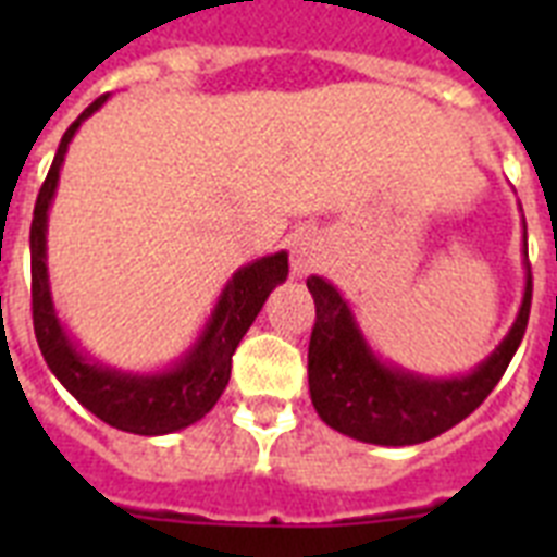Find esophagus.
<instances>
[{"label":"esophagus","mask_w":557,"mask_h":557,"mask_svg":"<svg viewBox=\"0 0 557 557\" xmlns=\"http://www.w3.org/2000/svg\"><path fill=\"white\" fill-rule=\"evenodd\" d=\"M288 248H292V274H295V277H304V274H309V271L314 269V262H318V253H314L312 239H309L306 234H297V236H292Z\"/></svg>","instance_id":"34e87169"}]
</instances>
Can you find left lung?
<instances>
[{"mask_svg":"<svg viewBox=\"0 0 557 557\" xmlns=\"http://www.w3.org/2000/svg\"><path fill=\"white\" fill-rule=\"evenodd\" d=\"M527 227V222H523ZM527 271H529V253ZM314 326L309 338V393L323 422L372 445H419L483 405L518 352L532 309V271L518 321L503 344L468 375L424 379L381 361L358 330L347 300L323 277H309Z\"/></svg>","mask_w":557,"mask_h":557,"instance_id":"1","label":"left lung"}]
</instances>
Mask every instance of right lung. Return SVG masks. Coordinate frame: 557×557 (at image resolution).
<instances>
[{"label": "right lung", "instance_id": "right-lung-1", "mask_svg": "<svg viewBox=\"0 0 557 557\" xmlns=\"http://www.w3.org/2000/svg\"><path fill=\"white\" fill-rule=\"evenodd\" d=\"M109 95H100L83 115L65 129L63 141L57 147L46 182L39 187L30 222V312H34V335L39 352L46 358L48 370L54 372L60 384L81 401L86 410L98 416L100 422L112 424L117 431L138 433V436H161V433L182 431L187 424L199 422L210 407L216 405L222 389L231 379V356L239 341L260 314L271 288L283 283L288 274V253L277 251L262 260H253L227 280L225 292L210 314L208 326L199 335L176 367L164 372H121L112 367L95 364L74 347L65 335L63 323L57 321L51 288H48L46 265V231L48 208L54 199L60 168H63L69 141L77 126L103 107Z\"/></svg>", "mask_w": 557, "mask_h": 557}]
</instances>
